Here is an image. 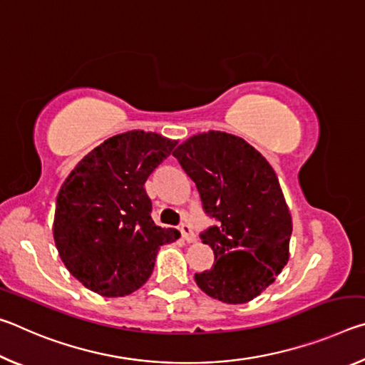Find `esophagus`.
Segmentation results:
<instances>
[{
  "label": "esophagus",
  "mask_w": 365,
  "mask_h": 365,
  "mask_svg": "<svg viewBox=\"0 0 365 365\" xmlns=\"http://www.w3.org/2000/svg\"><path fill=\"white\" fill-rule=\"evenodd\" d=\"M180 233H182V238L187 243H195L196 242V237H195V233H193V230H191L190 225H182Z\"/></svg>",
  "instance_id": "1"
}]
</instances>
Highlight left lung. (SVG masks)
Segmentation results:
<instances>
[{
    "label": "left lung",
    "mask_w": 365,
    "mask_h": 365,
    "mask_svg": "<svg viewBox=\"0 0 365 365\" xmlns=\"http://www.w3.org/2000/svg\"><path fill=\"white\" fill-rule=\"evenodd\" d=\"M172 154L219 220L201 235L215 261L195 274L196 285L227 304L257 298L289 259L293 222L274 169L248 141L217 130L193 135Z\"/></svg>",
    "instance_id": "obj_1"
}]
</instances>
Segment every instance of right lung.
Masks as SVG:
<instances>
[{
	"mask_svg": "<svg viewBox=\"0 0 365 365\" xmlns=\"http://www.w3.org/2000/svg\"><path fill=\"white\" fill-rule=\"evenodd\" d=\"M177 140L130 130L104 140L66 178L53 237L67 270L91 292L117 298L150 279L158 251L180 232L151 219L145 182Z\"/></svg>",
	"mask_w": 365,
	"mask_h": 365,
	"instance_id": "right-lung-1",
	"label": "right lung"
}]
</instances>
